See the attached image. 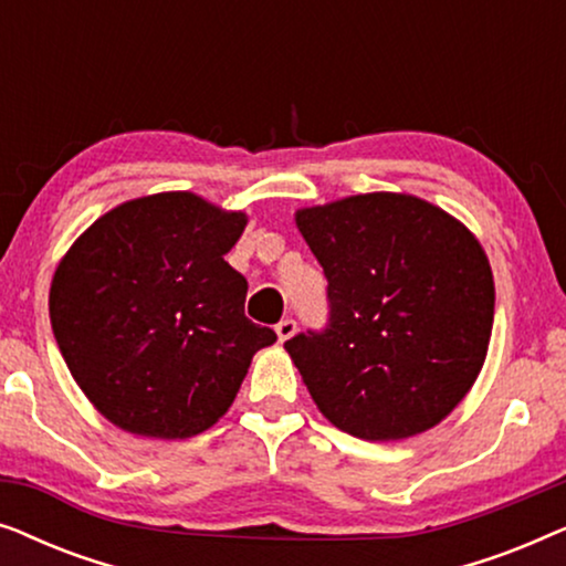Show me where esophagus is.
Segmentation results:
<instances>
[{"mask_svg":"<svg viewBox=\"0 0 566 566\" xmlns=\"http://www.w3.org/2000/svg\"><path fill=\"white\" fill-rule=\"evenodd\" d=\"M275 335H277V343H285V339H291L296 335V322L293 319H283L275 324Z\"/></svg>","mask_w":566,"mask_h":566,"instance_id":"esophagus-1","label":"esophagus"}]
</instances>
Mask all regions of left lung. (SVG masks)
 Returning <instances> with one entry per match:
<instances>
[{
  "instance_id": "1",
  "label": "left lung",
  "mask_w": 566,
  "mask_h": 566,
  "mask_svg": "<svg viewBox=\"0 0 566 566\" xmlns=\"http://www.w3.org/2000/svg\"><path fill=\"white\" fill-rule=\"evenodd\" d=\"M327 275L329 324L285 343L319 412L363 440L436 428L484 366L494 281L479 239L407 192L298 208Z\"/></svg>"
}]
</instances>
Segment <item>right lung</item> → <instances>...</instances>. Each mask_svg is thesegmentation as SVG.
Instances as JSON below:
<instances>
[{
    "label": "right lung",
    "instance_id": "1",
    "mask_svg": "<svg viewBox=\"0 0 566 566\" xmlns=\"http://www.w3.org/2000/svg\"><path fill=\"white\" fill-rule=\"evenodd\" d=\"M247 213L196 192L126 200L61 258L49 312L74 381L115 428L192 438L229 412L275 332L244 316L247 281L223 260Z\"/></svg>",
    "mask_w": 566,
    "mask_h": 566
}]
</instances>
